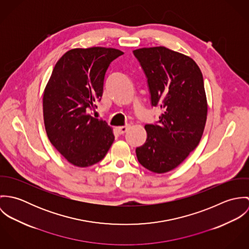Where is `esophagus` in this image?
Listing matches in <instances>:
<instances>
[{"label": "esophagus", "mask_w": 249, "mask_h": 249, "mask_svg": "<svg viewBox=\"0 0 249 249\" xmlns=\"http://www.w3.org/2000/svg\"><path fill=\"white\" fill-rule=\"evenodd\" d=\"M129 127H130V125H123V126H117L116 129L118 130V132L120 134H124L129 129Z\"/></svg>", "instance_id": "1"}]
</instances>
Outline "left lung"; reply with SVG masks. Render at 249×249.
I'll return each mask as SVG.
<instances>
[{
	"label": "left lung",
	"instance_id": "8db88e82",
	"mask_svg": "<svg viewBox=\"0 0 249 249\" xmlns=\"http://www.w3.org/2000/svg\"><path fill=\"white\" fill-rule=\"evenodd\" d=\"M147 77L151 106L162 114L157 124H145V142L136 148L139 163L155 174L178 167L200 142L207 99L202 72L188 55L166 47L133 51Z\"/></svg>",
	"mask_w": 249,
	"mask_h": 249
}]
</instances>
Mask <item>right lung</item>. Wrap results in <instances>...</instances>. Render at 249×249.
Returning a JSON list of instances; mask_svg holds the SVG:
<instances>
[{
  "instance_id": "1",
  "label": "right lung",
  "mask_w": 249,
  "mask_h": 249,
  "mask_svg": "<svg viewBox=\"0 0 249 249\" xmlns=\"http://www.w3.org/2000/svg\"><path fill=\"white\" fill-rule=\"evenodd\" d=\"M105 47L76 48L56 62L43 95V117L48 138L69 163L86 168L100 162L115 139L105 121L89 108L101 100L110 63L122 55Z\"/></svg>"
}]
</instances>
